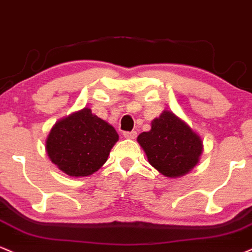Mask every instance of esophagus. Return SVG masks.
<instances>
[{"label": "esophagus", "instance_id": "obj_1", "mask_svg": "<svg viewBox=\"0 0 252 252\" xmlns=\"http://www.w3.org/2000/svg\"><path fill=\"white\" fill-rule=\"evenodd\" d=\"M124 137L126 139H135L137 138V132L132 131V132H124Z\"/></svg>", "mask_w": 252, "mask_h": 252}]
</instances>
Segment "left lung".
I'll return each instance as SVG.
<instances>
[{
	"instance_id": "obj_1",
	"label": "left lung",
	"mask_w": 252,
	"mask_h": 252,
	"mask_svg": "<svg viewBox=\"0 0 252 252\" xmlns=\"http://www.w3.org/2000/svg\"><path fill=\"white\" fill-rule=\"evenodd\" d=\"M149 162L161 174L176 178L196 166L203 151L200 138L172 112L152 121V128L138 137Z\"/></svg>"
}]
</instances>
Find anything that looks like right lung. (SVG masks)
Wrapping results in <instances>:
<instances>
[{
  "instance_id": "1",
  "label": "right lung",
  "mask_w": 252,
  "mask_h": 252,
  "mask_svg": "<svg viewBox=\"0 0 252 252\" xmlns=\"http://www.w3.org/2000/svg\"><path fill=\"white\" fill-rule=\"evenodd\" d=\"M119 135L90 108L55 124L46 141L48 157L68 176H91L105 164Z\"/></svg>"
}]
</instances>
